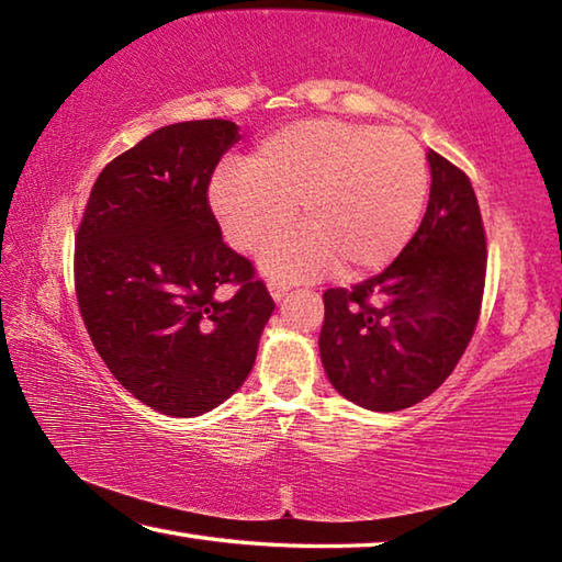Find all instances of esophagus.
Returning <instances> with one entry per match:
<instances>
[{"label":"esophagus","mask_w":562,"mask_h":562,"mask_svg":"<svg viewBox=\"0 0 562 562\" xmlns=\"http://www.w3.org/2000/svg\"><path fill=\"white\" fill-rule=\"evenodd\" d=\"M268 288H270V294H272L274 302H282L284 297H288V292H290V284H284L280 280H270Z\"/></svg>","instance_id":"esophagus-1"}]
</instances>
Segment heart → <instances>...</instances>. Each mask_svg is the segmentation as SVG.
Wrapping results in <instances>:
<instances>
[{"label": "heart", "mask_w": 562, "mask_h": 562, "mask_svg": "<svg viewBox=\"0 0 562 562\" xmlns=\"http://www.w3.org/2000/svg\"><path fill=\"white\" fill-rule=\"evenodd\" d=\"M426 193L424 154L404 131L307 119L262 138L245 166L217 170L207 201L240 252L288 231L297 205L304 231L262 252L278 278H317L331 265L341 278H364L402 255Z\"/></svg>", "instance_id": "heart-1"}]
</instances>
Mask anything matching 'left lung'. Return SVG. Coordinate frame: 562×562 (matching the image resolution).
<instances>
[{
  "instance_id": "left-lung-1",
  "label": "left lung",
  "mask_w": 562,
  "mask_h": 562,
  "mask_svg": "<svg viewBox=\"0 0 562 562\" xmlns=\"http://www.w3.org/2000/svg\"><path fill=\"white\" fill-rule=\"evenodd\" d=\"M424 221L384 272L325 292L319 357L337 392L369 412H398L439 389L479 322L486 233L463 170L426 154Z\"/></svg>"
}]
</instances>
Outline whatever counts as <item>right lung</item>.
<instances>
[{
    "instance_id": "1",
    "label": "right lung",
    "mask_w": 562,
    "mask_h": 562,
    "mask_svg": "<svg viewBox=\"0 0 562 562\" xmlns=\"http://www.w3.org/2000/svg\"><path fill=\"white\" fill-rule=\"evenodd\" d=\"M233 121L164 126L113 158L76 233V300L121 386L168 416H201L250 374L274 310L250 260L223 243L207 205ZM235 283L233 299L216 290Z\"/></svg>"
}]
</instances>
